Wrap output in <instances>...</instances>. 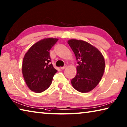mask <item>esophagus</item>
I'll use <instances>...</instances> for the list:
<instances>
[{
  "mask_svg": "<svg viewBox=\"0 0 127 127\" xmlns=\"http://www.w3.org/2000/svg\"><path fill=\"white\" fill-rule=\"evenodd\" d=\"M66 67H67V66H66V65H64V66H63V67H60V68H61L62 69H65V68Z\"/></svg>",
  "mask_w": 127,
  "mask_h": 127,
  "instance_id": "34e87169",
  "label": "esophagus"
}]
</instances>
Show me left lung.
<instances>
[{"mask_svg": "<svg viewBox=\"0 0 127 127\" xmlns=\"http://www.w3.org/2000/svg\"><path fill=\"white\" fill-rule=\"evenodd\" d=\"M75 55L78 65L76 76L71 80L77 91L90 92L99 84L105 68L104 59L97 48L86 41L71 39L68 41Z\"/></svg>", "mask_w": 127, "mask_h": 127, "instance_id": "left-lung-1", "label": "left lung"}]
</instances>
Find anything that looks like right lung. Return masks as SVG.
<instances>
[{"mask_svg":"<svg viewBox=\"0 0 127 127\" xmlns=\"http://www.w3.org/2000/svg\"><path fill=\"white\" fill-rule=\"evenodd\" d=\"M58 39L47 38L33 44L25 54L22 64L24 80L30 90L36 93L46 90L58 71L54 68L50 58V50Z\"/></svg>","mask_w":127,"mask_h":127,"instance_id":"1","label":"right lung"}]
</instances>
